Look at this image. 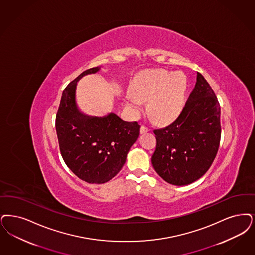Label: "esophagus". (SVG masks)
Segmentation results:
<instances>
[{
    "label": "esophagus",
    "mask_w": 255,
    "mask_h": 255,
    "mask_svg": "<svg viewBox=\"0 0 255 255\" xmlns=\"http://www.w3.org/2000/svg\"><path fill=\"white\" fill-rule=\"evenodd\" d=\"M150 130L147 128V127H145V126H141L140 127V133H145V132H149Z\"/></svg>",
    "instance_id": "1"
}]
</instances>
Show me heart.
<instances>
[{"label": "heart", "instance_id": "1", "mask_svg": "<svg viewBox=\"0 0 255 255\" xmlns=\"http://www.w3.org/2000/svg\"><path fill=\"white\" fill-rule=\"evenodd\" d=\"M188 80L183 72L154 69L142 72L132 83L126 96V105L134 112L149 102V113L158 123L172 122L183 109Z\"/></svg>", "mask_w": 255, "mask_h": 255}]
</instances>
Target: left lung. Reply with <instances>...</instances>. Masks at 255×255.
I'll use <instances>...</instances> for the list:
<instances>
[{"label":"left lung","mask_w":255,"mask_h":255,"mask_svg":"<svg viewBox=\"0 0 255 255\" xmlns=\"http://www.w3.org/2000/svg\"><path fill=\"white\" fill-rule=\"evenodd\" d=\"M220 105L214 90L197 73L196 83L178 118L153 130L154 171L168 183L183 186L203 176L214 162L221 138Z\"/></svg>","instance_id":"8db88e82"}]
</instances>
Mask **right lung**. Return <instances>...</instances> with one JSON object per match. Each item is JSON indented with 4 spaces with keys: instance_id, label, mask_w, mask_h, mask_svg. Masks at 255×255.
<instances>
[{
    "instance_id": "add662e5",
    "label": "right lung",
    "mask_w": 255,
    "mask_h": 255,
    "mask_svg": "<svg viewBox=\"0 0 255 255\" xmlns=\"http://www.w3.org/2000/svg\"><path fill=\"white\" fill-rule=\"evenodd\" d=\"M100 69L94 67L82 72L66 86L56 116L64 162L79 178L92 184L108 182L120 173L140 128L136 122H124L115 113L99 118L80 111L76 102L77 82Z\"/></svg>"
}]
</instances>
